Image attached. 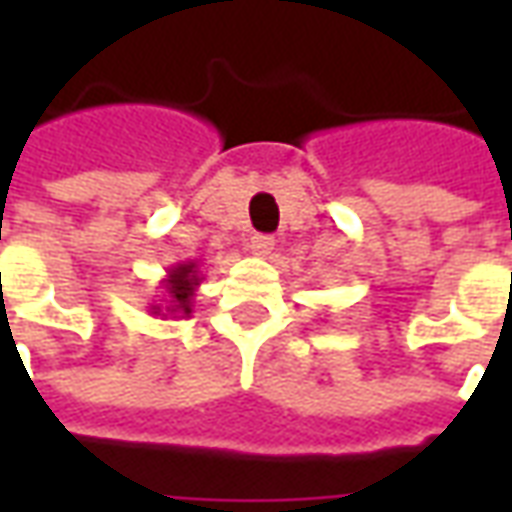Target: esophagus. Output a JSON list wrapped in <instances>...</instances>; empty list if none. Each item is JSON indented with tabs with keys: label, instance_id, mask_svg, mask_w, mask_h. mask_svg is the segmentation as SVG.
I'll return each mask as SVG.
<instances>
[{
	"label": "esophagus",
	"instance_id": "1",
	"mask_svg": "<svg viewBox=\"0 0 512 512\" xmlns=\"http://www.w3.org/2000/svg\"><path fill=\"white\" fill-rule=\"evenodd\" d=\"M271 249H274V238H268V235H252L249 238V252L257 257H266L271 255Z\"/></svg>",
	"mask_w": 512,
	"mask_h": 512
}]
</instances>
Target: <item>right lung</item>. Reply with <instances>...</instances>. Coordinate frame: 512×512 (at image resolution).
<instances>
[{"label": "right lung", "instance_id": "add662e5", "mask_svg": "<svg viewBox=\"0 0 512 512\" xmlns=\"http://www.w3.org/2000/svg\"><path fill=\"white\" fill-rule=\"evenodd\" d=\"M202 285V271L200 260H183V263H175L169 268L167 277L161 279V296L164 299L158 304H150V312L153 315H161V318H189L191 307H194V296H197V288Z\"/></svg>", "mask_w": 512, "mask_h": 512}]
</instances>
